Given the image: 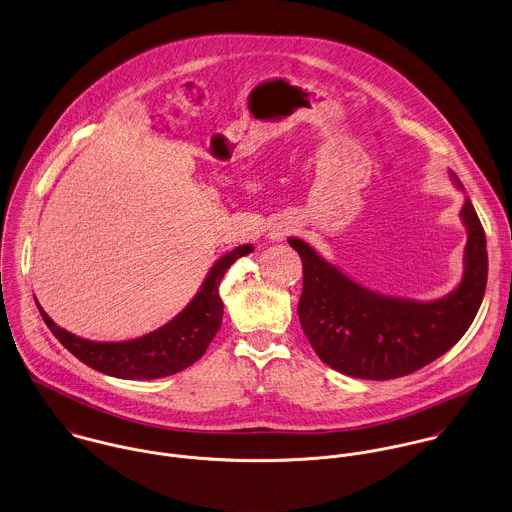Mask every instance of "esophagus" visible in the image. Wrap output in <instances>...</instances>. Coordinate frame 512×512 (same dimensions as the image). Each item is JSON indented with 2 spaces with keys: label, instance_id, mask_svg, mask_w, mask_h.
<instances>
[{
  "label": "esophagus",
  "instance_id": "esophagus-1",
  "mask_svg": "<svg viewBox=\"0 0 512 512\" xmlns=\"http://www.w3.org/2000/svg\"><path fill=\"white\" fill-rule=\"evenodd\" d=\"M291 233V227L287 223H275L269 231V239L273 241H283Z\"/></svg>",
  "mask_w": 512,
  "mask_h": 512
}]
</instances>
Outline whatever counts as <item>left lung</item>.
<instances>
[{
    "label": "left lung",
    "mask_w": 512,
    "mask_h": 512,
    "mask_svg": "<svg viewBox=\"0 0 512 512\" xmlns=\"http://www.w3.org/2000/svg\"><path fill=\"white\" fill-rule=\"evenodd\" d=\"M451 178L463 190L453 172ZM459 215L467 227L463 279L429 303L374 293L307 241L289 237L303 261L299 320L324 364L362 380H392L427 366L461 340L483 303L489 259L485 229L469 198Z\"/></svg>",
    "instance_id": "left-lung-1"
}]
</instances>
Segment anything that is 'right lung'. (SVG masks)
<instances>
[{"label":"right lung","mask_w":512,"mask_h":512,"mask_svg":"<svg viewBox=\"0 0 512 512\" xmlns=\"http://www.w3.org/2000/svg\"><path fill=\"white\" fill-rule=\"evenodd\" d=\"M251 251L253 245H241L219 257L188 307L158 330L134 340L95 342L75 336L57 326L35 303L55 338L83 364L122 380H156L178 374L204 356L223 318L219 283L225 271Z\"/></svg>","instance_id":"obj_1"}]
</instances>
